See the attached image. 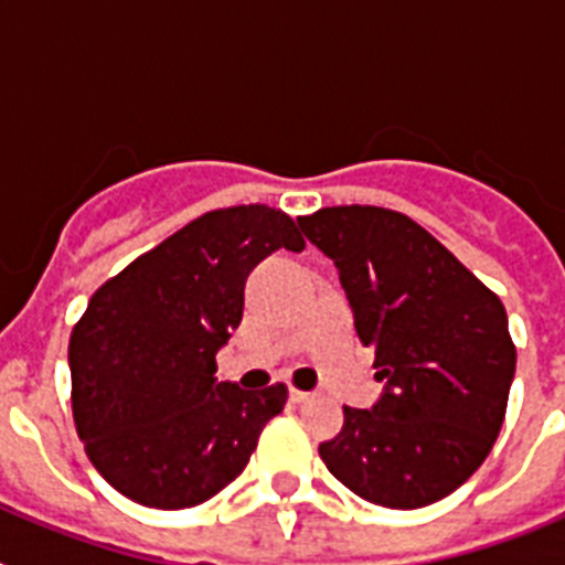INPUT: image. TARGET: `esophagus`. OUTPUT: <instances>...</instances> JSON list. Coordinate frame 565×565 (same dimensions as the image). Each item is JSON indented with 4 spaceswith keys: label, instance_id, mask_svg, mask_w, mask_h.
I'll use <instances>...</instances> for the list:
<instances>
[{
    "label": "esophagus",
    "instance_id": "esophagus-1",
    "mask_svg": "<svg viewBox=\"0 0 565 565\" xmlns=\"http://www.w3.org/2000/svg\"><path fill=\"white\" fill-rule=\"evenodd\" d=\"M288 396H291V402H294V404H302V402H308V398H311L313 393H308V391H297V387H291V393H288Z\"/></svg>",
    "mask_w": 565,
    "mask_h": 565
}]
</instances>
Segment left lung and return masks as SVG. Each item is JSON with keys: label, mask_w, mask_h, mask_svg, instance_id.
Here are the masks:
<instances>
[{"label": "left lung", "mask_w": 565, "mask_h": 565, "mask_svg": "<svg viewBox=\"0 0 565 565\" xmlns=\"http://www.w3.org/2000/svg\"><path fill=\"white\" fill-rule=\"evenodd\" d=\"M297 223L333 259L384 382L371 411L344 407L319 456L379 507L441 501L481 467L507 416L515 344L503 302L402 212L328 206Z\"/></svg>", "instance_id": "left-lung-1"}]
</instances>
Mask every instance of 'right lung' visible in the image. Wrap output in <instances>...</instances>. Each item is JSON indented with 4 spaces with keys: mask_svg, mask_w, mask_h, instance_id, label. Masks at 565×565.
I'll list each match as a JSON object with an SVG mask.
<instances>
[{
    "mask_svg": "<svg viewBox=\"0 0 565 565\" xmlns=\"http://www.w3.org/2000/svg\"><path fill=\"white\" fill-rule=\"evenodd\" d=\"M277 248H306L286 212L217 209L89 299L70 337L73 418L93 467L129 501H209L286 407V384L243 391L214 376V356L243 319L248 274Z\"/></svg>",
    "mask_w": 565,
    "mask_h": 565,
    "instance_id": "add662e5",
    "label": "right lung"
}]
</instances>
